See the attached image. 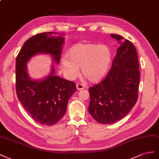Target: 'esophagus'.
Wrapping results in <instances>:
<instances>
[{
	"label": "esophagus",
	"instance_id": "34e87169",
	"mask_svg": "<svg viewBox=\"0 0 159 159\" xmlns=\"http://www.w3.org/2000/svg\"><path fill=\"white\" fill-rule=\"evenodd\" d=\"M85 88V86L81 83H79L76 84V89L78 90H83Z\"/></svg>",
	"mask_w": 159,
	"mask_h": 159
}]
</instances>
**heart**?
Instances as JSON below:
<instances>
[{"mask_svg": "<svg viewBox=\"0 0 159 159\" xmlns=\"http://www.w3.org/2000/svg\"><path fill=\"white\" fill-rule=\"evenodd\" d=\"M68 57L61 61V67L68 79H75L80 67L83 75L90 82L96 83L107 74L112 54L105 44L79 43L69 49Z\"/></svg>", "mask_w": 159, "mask_h": 159, "instance_id": "1", "label": "heart"}]
</instances>
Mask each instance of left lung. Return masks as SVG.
Listing matches in <instances>:
<instances>
[{"label":"left lung","instance_id":"left-lung-1","mask_svg":"<svg viewBox=\"0 0 159 159\" xmlns=\"http://www.w3.org/2000/svg\"><path fill=\"white\" fill-rule=\"evenodd\" d=\"M120 47L111 69L101 83L90 87L89 112L101 124H112L124 118L138 99L140 80L137 50L122 36L111 34Z\"/></svg>","mask_w":159,"mask_h":159}]
</instances>
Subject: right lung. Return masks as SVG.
<instances>
[{
    "mask_svg": "<svg viewBox=\"0 0 159 159\" xmlns=\"http://www.w3.org/2000/svg\"><path fill=\"white\" fill-rule=\"evenodd\" d=\"M53 33H43L29 39L16 59L18 99L32 119L47 126L55 125L64 116L69 100L76 90L74 82L54 75V65L51 73L42 80L31 79L27 72V62L37 54H51L53 61L59 64L65 39L61 36L50 37Z\"/></svg>",
    "mask_w": 159,
    "mask_h": 159,
    "instance_id": "add662e5",
    "label": "right lung"
}]
</instances>
